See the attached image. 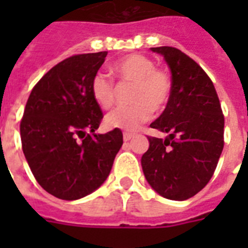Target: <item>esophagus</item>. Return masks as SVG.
<instances>
[{
    "label": "esophagus",
    "instance_id": "obj_1",
    "mask_svg": "<svg viewBox=\"0 0 248 248\" xmlns=\"http://www.w3.org/2000/svg\"><path fill=\"white\" fill-rule=\"evenodd\" d=\"M132 138H134V134H130V132H124V141H130Z\"/></svg>",
    "mask_w": 248,
    "mask_h": 248
}]
</instances>
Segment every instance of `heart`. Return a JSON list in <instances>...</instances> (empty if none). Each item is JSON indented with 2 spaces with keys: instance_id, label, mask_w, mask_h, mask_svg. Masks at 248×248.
Returning a JSON list of instances; mask_svg holds the SVG:
<instances>
[{
  "instance_id": "heart-1",
  "label": "heart",
  "mask_w": 248,
  "mask_h": 248,
  "mask_svg": "<svg viewBox=\"0 0 248 248\" xmlns=\"http://www.w3.org/2000/svg\"><path fill=\"white\" fill-rule=\"evenodd\" d=\"M112 72L122 82L134 83L131 105L118 107L105 116V126L124 131H135L152 117L153 110L161 112L169 103L172 82L169 73L155 68L153 60L141 54H131L112 65ZM90 91L100 108H109L114 101V86L104 73H96L91 79Z\"/></svg>"
}]
</instances>
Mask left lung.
I'll return each instance as SVG.
<instances>
[{
  "instance_id": "1",
  "label": "left lung",
  "mask_w": 248,
  "mask_h": 248,
  "mask_svg": "<svg viewBox=\"0 0 248 248\" xmlns=\"http://www.w3.org/2000/svg\"><path fill=\"white\" fill-rule=\"evenodd\" d=\"M151 50L169 65L172 91L162 114L151 124L167 136H148L141 167L159 196L185 201L214 175L224 148V116L214 83L194 60L175 47Z\"/></svg>"
}]
</instances>
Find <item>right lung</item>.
<instances>
[{"label": "right lung", "mask_w": 248, "mask_h": 248, "mask_svg": "<svg viewBox=\"0 0 248 248\" xmlns=\"http://www.w3.org/2000/svg\"><path fill=\"white\" fill-rule=\"evenodd\" d=\"M108 52L81 54L51 68L29 95L20 122L23 153L37 183L76 201L100 186L124 144L118 128L95 132L103 118L90 91Z\"/></svg>", "instance_id": "right-lung-1"}]
</instances>
